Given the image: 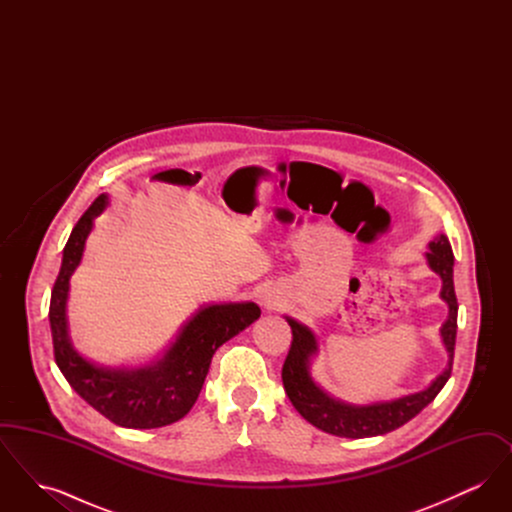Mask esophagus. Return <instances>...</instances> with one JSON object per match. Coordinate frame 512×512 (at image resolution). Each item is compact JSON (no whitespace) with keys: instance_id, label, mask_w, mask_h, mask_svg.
I'll return each mask as SVG.
<instances>
[{"instance_id":"obj_1","label":"esophagus","mask_w":512,"mask_h":512,"mask_svg":"<svg viewBox=\"0 0 512 512\" xmlns=\"http://www.w3.org/2000/svg\"><path fill=\"white\" fill-rule=\"evenodd\" d=\"M263 305H265V309H267V311H276V303H274V301H270V299H265V301H263Z\"/></svg>"}]
</instances>
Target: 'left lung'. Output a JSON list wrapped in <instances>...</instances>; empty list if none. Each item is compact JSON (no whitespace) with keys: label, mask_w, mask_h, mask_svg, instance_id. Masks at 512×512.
<instances>
[{"label":"left lung","mask_w":512,"mask_h":512,"mask_svg":"<svg viewBox=\"0 0 512 512\" xmlns=\"http://www.w3.org/2000/svg\"><path fill=\"white\" fill-rule=\"evenodd\" d=\"M426 263L441 278L439 297L447 303L449 315L439 328L443 347L447 351V366L436 380L424 390L409 393L390 401H374L366 405H355L341 401L338 397L322 390L311 374V363L317 357L318 340L315 332L297 322L295 318L286 317L292 328L293 340L290 353L282 368V382L288 393L295 411L301 414L315 428L338 436V438L361 439L372 436H384L397 430L405 422H409L420 413L426 405H430L445 382L451 376L455 340H457V295L453 284V249L445 234H438L430 244L426 253Z\"/></svg>","instance_id":"1"}]
</instances>
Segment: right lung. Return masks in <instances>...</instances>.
I'll return each instance as SVG.
<instances>
[{"label":"right lung","mask_w":512,"mask_h":512,"mask_svg":"<svg viewBox=\"0 0 512 512\" xmlns=\"http://www.w3.org/2000/svg\"><path fill=\"white\" fill-rule=\"evenodd\" d=\"M107 205L109 195H99L76 222L63 249L49 303L55 363L71 388L111 422L122 428H161L190 413L215 351L261 317V309L253 301L203 305L180 328L169 349L147 365L103 366L86 359L69 334L67 301L94 220Z\"/></svg>","instance_id":"1"}]
</instances>
